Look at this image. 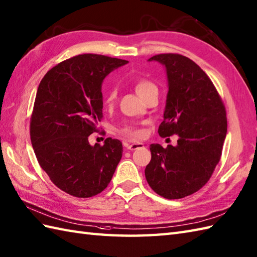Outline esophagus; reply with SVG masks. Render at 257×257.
<instances>
[{
	"instance_id": "34e87169",
	"label": "esophagus",
	"mask_w": 257,
	"mask_h": 257,
	"mask_svg": "<svg viewBox=\"0 0 257 257\" xmlns=\"http://www.w3.org/2000/svg\"><path fill=\"white\" fill-rule=\"evenodd\" d=\"M124 147H126V149H128V150H137V149H141L145 147V145L141 142H136V143H124Z\"/></svg>"
}]
</instances>
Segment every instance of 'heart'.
<instances>
[{
	"label": "heart",
	"mask_w": 257,
	"mask_h": 257,
	"mask_svg": "<svg viewBox=\"0 0 257 257\" xmlns=\"http://www.w3.org/2000/svg\"><path fill=\"white\" fill-rule=\"evenodd\" d=\"M135 88H136L137 94H138L141 98L145 97L146 95H148L149 93L158 91L157 85L154 84L152 81L147 80V79L139 80L138 82L136 83ZM116 97H117L116 89L115 88L110 89V91L107 93V95H106V99H105L106 104L107 105H112V104H114ZM120 133L123 136L129 137V138H139V137L141 136V131L135 126H124L120 129Z\"/></svg>",
	"instance_id": "1"
}]
</instances>
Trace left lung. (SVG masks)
<instances>
[{
  "instance_id": "left-lung-1",
  "label": "left lung",
  "mask_w": 257,
  "mask_h": 257,
  "mask_svg": "<svg viewBox=\"0 0 257 257\" xmlns=\"http://www.w3.org/2000/svg\"><path fill=\"white\" fill-rule=\"evenodd\" d=\"M165 67L169 92L161 137H178L177 145H151L145 174L158 195L180 199L209 181L221 157L226 112L213 83L189 58L163 53L149 59Z\"/></svg>"
}]
</instances>
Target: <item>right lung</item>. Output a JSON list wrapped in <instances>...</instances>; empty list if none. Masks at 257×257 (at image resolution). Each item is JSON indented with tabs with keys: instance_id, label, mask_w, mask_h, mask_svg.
Wrapping results in <instances>:
<instances>
[{
	"instance_id": "obj_1",
	"label": "right lung",
	"mask_w": 257,
	"mask_h": 257,
	"mask_svg": "<svg viewBox=\"0 0 257 257\" xmlns=\"http://www.w3.org/2000/svg\"><path fill=\"white\" fill-rule=\"evenodd\" d=\"M127 60L84 53L48 71L36 94L31 140L41 166L63 192L88 198L109 184L122 156V145L107 138L91 146L103 117L101 84Z\"/></svg>"
}]
</instances>
